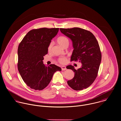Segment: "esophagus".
Instances as JSON below:
<instances>
[{"label":"esophagus","instance_id":"esophagus-1","mask_svg":"<svg viewBox=\"0 0 121 121\" xmlns=\"http://www.w3.org/2000/svg\"><path fill=\"white\" fill-rule=\"evenodd\" d=\"M61 69H62V71L66 70V67H65V66H61Z\"/></svg>","mask_w":121,"mask_h":121}]
</instances>
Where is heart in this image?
<instances>
[{
    "mask_svg": "<svg viewBox=\"0 0 121 121\" xmlns=\"http://www.w3.org/2000/svg\"><path fill=\"white\" fill-rule=\"evenodd\" d=\"M57 43L62 47H64L65 45L69 43L68 39L64 36H59L56 39ZM53 46V43L51 42L48 45V51H50ZM58 62L61 64H65L66 63L67 61V59L66 57H60L58 58Z\"/></svg>",
    "mask_w": 121,
    "mask_h": 121,
    "instance_id": "heart-1",
    "label": "heart"
}]
</instances>
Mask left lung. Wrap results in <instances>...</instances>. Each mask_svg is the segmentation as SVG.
I'll use <instances>...</instances> for the list:
<instances>
[{
	"label": "left lung",
	"mask_w": 121,
	"mask_h": 121,
	"mask_svg": "<svg viewBox=\"0 0 121 121\" xmlns=\"http://www.w3.org/2000/svg\"><path fill=\"white\" fill-rule=\"evenodd\" d=\"M60 30L73 42L74 49L71 61L82 63L81 67L77 70L71 65L66 67L75 73L74 77L67 81V84L74 90L86 89L93 84L98 75L101 60L98 42L91 32L81 28H60Z\"/></svg>",
	"instance_id": "left-lung-1"
}]
</instances>
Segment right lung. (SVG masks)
I'll list each match as a JSON object with an SVG mask.
<instances>
[{"instance_id":"right-lung-1","label":"right lung","mask_w":121,"mask_h":121,"mask_svg":"<svg viewBox=\"0 0 121 121\" xmlns=\"http://www.w3.org/2000/svg\"><path fill=\"white\" fill-rule=\"evenodd\" d=\"M59 28H40L29 31L19 45L18 69L26 85L35 90L48 86L53 74L61 68L54 64L46 66L43 56L48 53L51 40Z\"/></svg>"}]
</instances>
